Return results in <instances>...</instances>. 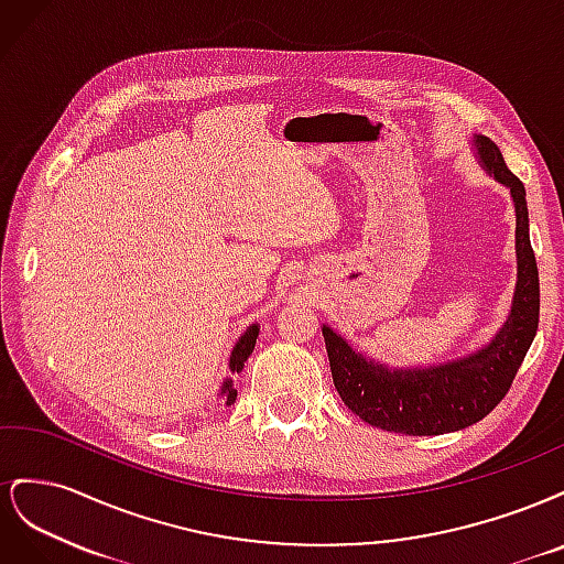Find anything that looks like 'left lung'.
Instances as JSON below:
<instances>
[{"label":"left lung","mask_w":564,"mask_h":564,"mask_svg":"<svg viewBox=\"0 0 564 564\" xmlns=\"http://www.w3.org/2000/svg\"><path fill=\"white\" fill-rule=\"evenodd\" d=\"M473 155L494 181L508 187L516 207L518 278L506 322L482 348L431 367H390L355 350L322 324L334 386L352 414L381 431L442 435L485 419L513 383L539 327V270L529 242L524 185L506 166L487 135L473 133Z\"/></svg>","instance_id":"obj_1"}]
</instances>
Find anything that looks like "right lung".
I'll return each instance as SVG.
<instances>
[{
  "label": "right lung",
  "mask_w": 564,
  "mask_h": 564,
  "mask_svg": "<svg viewBox=\"0 0 564 564\" xmlns=\"http://www.w3.org/2000/svg\"><path fill=\"white\" fill-rule=\"evenodd\" d=\"M256 338H259V322H253L247 327V332L237 338V344L232 346L230 350V360H228V369L232 373H240L245 369V362L249 360V355L253 352V346H256ZM216 398L224 400L226 404H232L235 398H237V390H235V383L232 379H224V383H220Z\"/></svg>",
  "instance_id": "right-lung-1"
}]
</instances>
